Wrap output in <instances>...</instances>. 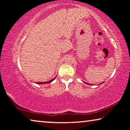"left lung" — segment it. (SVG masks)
Returning a JSON list of instances; mask_svg holds the SVG:
<instances>
[{"instance_id": "1", "label": "left lung", "mask_w": 130, "mask_h": 130, "mask_svg": "<svg viewBox=\"0 0 130 130\" xmlns=\"http://www.w3.org/2000/svg\"><path fill=\"white\" fill-rule=\"evenodd\" d=\"M86 84H88V83H86ZM90 85H91V84H90ZM91 85H93V84H91Z\"/></svg>"}]
</instances>
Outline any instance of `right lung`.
<instances>
[{"instance_id": "add662e5", "label": "right lung", "mask_w": 130, "mask_h": 130, "mask_svg": "<svg viewBox=\"0 0 130 130\" xmlns=\"http://www.w3.org/2000/svg\"><path fill=\"white\" fill-rule=\"evenodd\" d=\"M54 78H53V79H52V80H50V81H48V82H37L36 83L37 84H45V83H51L52 81H53L54 80Z\"/></svg>"}]
</instances>
